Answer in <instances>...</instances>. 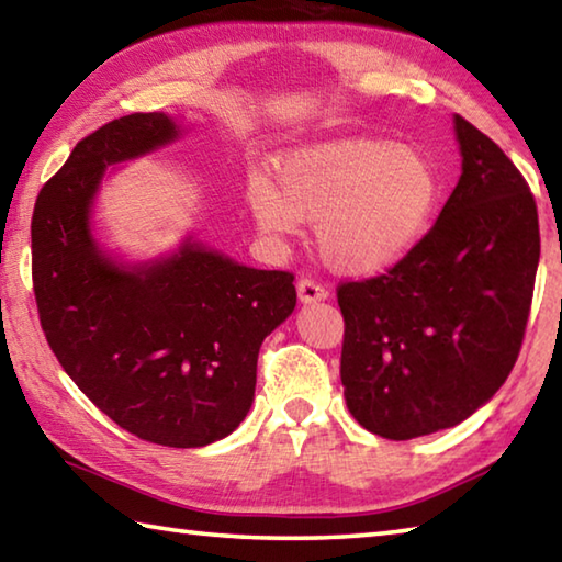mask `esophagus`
<instances>
[{
    "label": "esophagus",
    "instance_id": "34e87169",
    "mask_svg": "<svg viewBox=\"0 0 562 562\" xmlns=\"http://www.w3.org/2000/svg\"><path fill=\"white\" fill-rule=\"evenodd\" d=\"M297 297H300V302H304V304H312V302L327 300L329 292H327V288H322L319 282L310 280V278H302V280L297 282Z\"/></svg>",
    "mask_w": 562,
    "mask_h": 562
}]
</instances>
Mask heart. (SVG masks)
Segmentation results:
<instances>
[{
    "label": "heart",
    "mask_w": 562,
    "mask_h": 562,
    "mask_svg": "<svg viewBox=\"0 0 562 562\" xmlns=\"http://www.w3.org/2000/svg\"><path fill=\"white\" fill-rule=\"evenodd\" d=\"M274 188L252 176L247 205L258 231L288 245L315 221L322 258L345 274H379L412 255L436 221L441 176L422 148L386 138H339L274 160Z\"/></svg>",
    "instance_id": "1"
}]
</instances>
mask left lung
Instances as JSON below:
<instances>
[{
    "mask_svg": "<svg viewBox=\"0 0 562 562\" xmlns=\"http://www.w3.org/2000/svg\"><path fill=\"white\" fill-rule=\"evenodd\" d=\"M461 178L404 262L337 292L341 386L367 431L406 441L461 424L506 382L540 260L526 180L488 136L453 116Z\"/></svg>",
    "mask_w": 562,
    "mask_h": 562,
    "instance_id": "left-lung-1",
    "label": "left lung"
}]
</instances>
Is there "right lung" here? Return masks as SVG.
Returning a JSON list of instances; mask_svg holds the SVG:
<instances>
[{
  "label": "right lung",
  "mask_w": 562,
  "mask_h": 562,
  "mask_svg": "<svg viewBox=\"0 0 562 562\" xmlns=\"http://www.w3.org/2000/svg\"><path fill=\"white\" fill-rule=\"evenodd\" d=\"M183 133L168 113H131L76 144L36 198L32 274L46 341L71 382L138 439L198 449L250 412L260 345L297 292L290 272L247 268L195 233L150 260L99 243L93 207L111 166Z\"/></svg>",
  "instance_id": "obj_1"
}]
</instances>
